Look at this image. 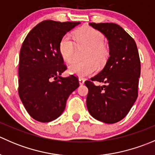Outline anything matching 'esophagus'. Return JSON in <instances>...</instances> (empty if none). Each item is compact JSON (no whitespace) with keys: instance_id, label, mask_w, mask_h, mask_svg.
I'll return each mask as SVG.
<instances>
[{"instance_id":"obj_1","label":"esophagus","mask_w":155,"mask_h":155,"mask_svg":"<svg viewBox=\"0 0 155 155\" xmlns=\"http://www.w3.org/2000/svg\"><path fill=\"white\" fill-rule=\"evenodd\" d=\"M79 84H80V85H84V83H85V79H82V78H79Z\"/></svg>"}]
</instances>
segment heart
I'll use <instances>...</instances> for the list:
<instances>
[{
  "instance_id": "heart-1",
  "label": "heart",
  "mask_w": 155,
  "mask_h": 155,
  "mask_svg": "<svg viewBox=\"0 0 155 155\" xmlns=\"http://www.w3.org/2000/svg\"><path fill=\"white\" fill-rule=\"evenodd\" d=\"M75 39L78 46H87L85 55L86 61H75L69 66L68 72L70 74L79 77H85L93 74L99 66H103L109 58V49L104 44V36L97 30L89 26L78 30L75 34ZM59 51L62 58L67 63H72L76 58V46L70 34H65L59 43Z\"/></svg>"
}]
</instances>
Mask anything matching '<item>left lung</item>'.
I'll return each instance as SVG.
<instances>
[{
  "mask_svg": "<svg viewBox=\"0 0 155 155\" xmlns=\"http://www.w3.org/2000/svg\"><path fill=\"white\" fill-rule=\"evenodd\" d=\"M108 40L109 57L104 68L85 81L88 88L86 104L92 117L107 124L124 118L138 97L140 60L134 39L115 23H89ZM93 81L104 82L97 87Z\"/></svg>",
  "mask_w": 155,
  "mask_h": 155,
  "instance_id": "obj_1",
  "label": "left lung"
}]
</instances>
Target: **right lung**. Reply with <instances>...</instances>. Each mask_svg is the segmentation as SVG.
Instances as JSON below:
<instances>
[{"label":"right lung","instance_id":"add662e5","mask_svg":"<svg viewBox=\"0 0 155 155\" xmlns=\"http://www.w3.org/2000/svg\"><path fill=\"white\" fill-rule=\"evenodd\" d=\"M79 24L43 21L23 42L19 54L18 95L36 121L49 122L58 118L70 94L79 86L73 75L61 76L67 67L59 51L62 37Z\"/></svg>","mask_w":155,"mask_h":155}]
</instances>
